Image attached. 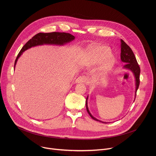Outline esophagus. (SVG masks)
<instances>
[{
  "mask_svg": "<svg viewBox=\"0 0 156 156\" xmlns=\"http://www.w3.org/2000/svg\"><path fill=\"white\" fill-rule=\"evenodd\" d=\"M76 83H86L88 82L87 78L85 76H80L75 81Z\"/></svg>",
  "mask_w": 156,
  "mask_h": 156,
  "instance_id": "esophagus-1",
  "label": "esophagus"
}]
</instances>
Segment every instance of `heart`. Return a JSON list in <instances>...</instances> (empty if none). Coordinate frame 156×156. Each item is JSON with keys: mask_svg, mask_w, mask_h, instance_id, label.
Listing matches in <instances>:
<instances>
[{"mask_svg": "<svg viewBox=\"0 0 156 156\" xmlns=\"http://www.w3.org/2000/svg\"><path fill=\"white\" fill-rule=\"evenodd\" d=\"M108 51V48H98L93 50L90 54V58L92 63H96L98 62L101 57L104 54V53ZM115 60L114 56L110 53H108L105 55V57L103 58L102 62L101 69L102 70H105L110 68L112 65Z\"/></svg>", "mask_w": 156, "mask_h": 156, "instance_id": "obj_1", "label": "heart"}]
</instances>
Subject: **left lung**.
I'll return each instance as SVG.
<instances>
[{
    "label": "left lung",
    "mask_w": 156,
    "mask_h": 156,
    "mask_svg": "<svg viewBox=\"0 0 156 156\" xmlns=\"http://www.w3.org/2000/svg\"><path fill=\"white\" fill-rule=\"evenodd\" d=\"M120 48H121V54H120V58L121 61L123 63H125V65L123 66V69H126L129 71H131L133 75H134L135 77V99L136 98V91L138 90V89L140 85V66L138 64L136 58L134 55V53L132 51L131 48L127 45V44L122 40L120 39ZM87 99H88V96H87L86 100V110L87 111V113L89 114L91 116V117L96 120L100 122H102L103 123H107V122H104L102 121H101L94 117L92 115V114L90 113V110L88 109L87 107Z\"/></svg>",
    "instance_id": "left-lung-1"
}]
</instances>
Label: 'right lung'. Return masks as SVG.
I'll return each mask as SVG.
<instances>
[{
    "instance_id": "right-lung-1",
    "label": "right lung",
    "mask_w": 156,
    "mask_h": 156,
    "mask_svg": "<svg viewBox=\"0 0 156 156\" xmlns=\"http://www.w3.org/2000/svg\"><path fill=\"white\" fill-rule=\"evenodd\" d=\"M75 37L70 33H39L33 36L29 40L25 45L22 48L15 62L14 69L16 64L17 60L19 57L22 55L25 51L38 46L42 45H54V46H63L65 44L73 41Z\"/></svg>"
}]
</instances>
